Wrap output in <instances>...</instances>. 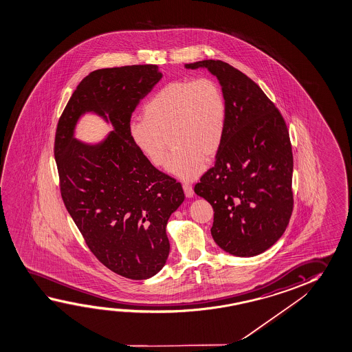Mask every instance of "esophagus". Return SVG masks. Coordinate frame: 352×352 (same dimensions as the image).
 Segmentation results:
<instances>
[{
	"label": "esophagus",
	"mask_w": 352,
	"mask_h": 352,
	"mask_svg": "<svg viewBox=\"0 0 352 352\" xmlns=\"http://www.w3.org/2000/svg\"><path fill=\"white\" fill-rule=\"evenodd\" d=\"M184 195L187 198H190V197H193L195 195V192H193V187H192V184H184Z\"/></svg>",
	"instance_id": "obj_1"
}]
</instances>
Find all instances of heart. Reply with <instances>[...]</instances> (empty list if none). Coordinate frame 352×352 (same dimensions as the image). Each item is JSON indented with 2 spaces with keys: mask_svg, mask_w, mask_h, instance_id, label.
Here are the masks:
<instances>
[{
  "mask_svg": "<svg viewBox=\"0 0 352 352\" xmlns=\"http://www.w3.org/2000/svg\"><path fill=\"white\" fill-rule=\"evenodd\" d=\"M143 120L129 123V134L145 160L160 168L168 140L173 148L168 170L179 179H195L204 157L217 154L226 124V100L214 79H179L164 85L143 107Z\"/></svg>",
  "mask_w": 352,
  "mask_h": 352,
  "instance_id": "obj_1",
  "label": "heart"
}]
</instances>
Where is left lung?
I'll return each instance as SVG.
<instances>
[{
    "label": "left lung",
    "instance_id": "left-lung-1",
    "mask_svg": "<svg viewBox=\"0 0 352 352\" xmlns=\"http://www.w3.org/2000/svg\"><path fill=\"white\" fill-rule=\"evenodd\" d=\"M217 76L226 124L215 164L195 186L212 204V236L223 251L253 257L283 236L294 209V157L283 115L259 85L220 60L187 63Z\"/></svg>",
    "mask_w": 352,
    "mask_h": 352
}]
</instances>
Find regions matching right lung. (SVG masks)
<instances>
[{
	"mask_svg": "<svg viewBox=\"0 0 352 352\" xmlns=\"http://www.w3.org/2000/svg\"><path fill=\"white\" fill-rule=\"evenodd\" d=\"M162 77L157 65L89 73L62 112L55 135L66 209L99 262L132 280L151 278L165 265L166 223L184 201L181 184L146 162L129 138L132 112ZM85 111L98 113L114 127L99 145L72 137Z\"/></svg>",
	"mask_w": 352,
	"mask_h": 352,
	"instance_id": "obj_1",
	"label": "right lung"
}]
</instances>
